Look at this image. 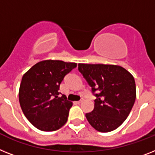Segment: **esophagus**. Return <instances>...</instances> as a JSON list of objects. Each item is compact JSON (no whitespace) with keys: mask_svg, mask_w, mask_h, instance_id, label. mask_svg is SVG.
Here are the masks:
<instances>
[{"mask_svg":"<svg viewBox=\"0 0 155 155\" xmlns=\"http://www.w3.org/2000/svg\"><path fill=\"white\" fill-rule=\"evenodd\" d=\"M83 101H84V99L82 98V99L80 100V101H77V102H76V103H77V104H80V103H81V102H83Z\"/></svg>","mask_w":155,"mask_h":155,"instance_id":"34e87169","label":"esophagus"}]
</instances>
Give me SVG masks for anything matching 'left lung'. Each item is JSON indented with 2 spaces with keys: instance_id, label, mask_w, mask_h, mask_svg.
<instances>
[{
  "instance_id": "obj_1",
  "label": "left lung",
  "mask_w": 155,
  "mask_h": 155,
  "mask_svg": "<svg viewBox=\"0 0 155 155\" xmlns=\"http://www.w3.org/2000/svg\"><path fill=\"white\" fill-rule=\"evenodd\" d=\"M79 70L97 97L94 108L86 114L89 124L98 132L117 129L127 119L135 103L133 75L121 66L79 64Z\"/></svg>"
}]
</instances>
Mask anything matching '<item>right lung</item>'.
<instances>
[{"mask_svg":"<svg viewBox=\"0 0 155 155\" xmlns=\"http://www.w3.org/2000/svg\"><path fill=\"white\" fill-rule=\"evenodd\" d=\"M76 66V63L45 60L23 75L19 104L23 114L38 129L53 132L67 122L72 102L64 94L59 97L58 91L64 77Z\"/></svg>","mask_w":155,"mask_h":155,"instance_id":"obj_1","label":"right lung"}]
</instances>
